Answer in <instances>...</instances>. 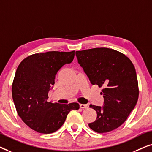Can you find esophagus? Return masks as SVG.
<instances>
[{"label":"esophagus","mask_w":152,"mask_h":152,"mask_svg":"<svg viewBox=\"0 0 152 152\" xmlns=\"http://www.w3.org/2000/svg\"><path fill=\"white\" fill-rule=\"evenodd\" d=\"M80 107L81 109H87V108H88V105L84 104H80Z\"/></svg>","instance_id":"34e87169"}]
</instances>
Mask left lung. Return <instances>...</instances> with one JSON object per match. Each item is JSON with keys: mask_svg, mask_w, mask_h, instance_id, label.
I'll return each mask as SVG.
<instances>
[{"mask_svg": "<svg viewBox=\"0 0 152 152\" xmlns=\"http://www.w3.org/2000/svg\"><path fill=\"white\" fill-rule=\"evenodd\" d=\"M78 63L93 85L103 87L102 107L90 104L96 120L88 124L97 133H107L121 126L136 106L139 89L136 69L123 53L107 48L76 51Z\"/></svg>", "mask_w": 152, "mask_h": 152, "instance_id": "left-lung-1", "label": "left lung"}]
</instances>
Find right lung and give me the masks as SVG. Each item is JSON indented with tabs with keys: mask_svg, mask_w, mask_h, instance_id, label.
<instances>
[{
	"mask_svg": "<svg viewBox=\"0 0 152 152\" xmlns=\"http://www.w3.org/2000/svg\"><path fill=\"white\" fill-rule=\"evenodd\" d=\"M74 57V50L50 51L28 56L18 65L12 83V98L18 115L32 129L41 134L55 132L71 110L80 109L77 102L62 104L47 101L55 75Z\"/></svg>",
	"mask_w": 152,
	"mask_h": 152,
	"instance_id": "right-lung-1",
	"label": "right lung"
}]
</instances>
